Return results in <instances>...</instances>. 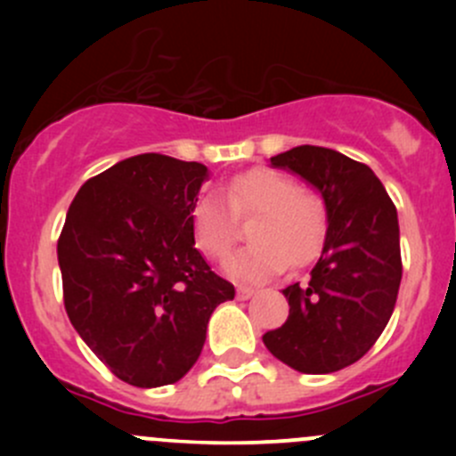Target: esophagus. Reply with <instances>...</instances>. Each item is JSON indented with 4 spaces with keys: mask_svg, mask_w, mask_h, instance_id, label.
Masks as SVG:
<instances>
[{
    "mask_svg": "<svg viewBox=\"0 0 456 456\" xmlns=\"http://www.w3.org/2000/svg\"><path fill=\"white\" fill-rule=\"evenodd\" d=\"M236 296H238V300H249L251 296H256V289H251V287H238Z\"/></svg>",
    "mask_w": 456,
    "mask_h": 456,
    "instance_id": "1",
    "label": "esophagus"
}]
</instances>
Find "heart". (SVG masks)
Here are the masks:
<instances>
[{
  "label": "heart",
  "instance_id": "obj_1",
  "mask_svg": "<svg viewBox=\"0 0 456 456\" xmlns=\"http://www.w3.org/2000/svg\"><path fill=\"white\" fill-rule=\"evenodd\" d=\"M223 198L207 194L191 209V229L199 247L223 260L236 245L240 223L254 218L251 245L224 265L229 275L245 282H262L293 266L306 265L326 236V207L317 194L300 190L287 174L254 167L224 185Z\"/></svg>",
  "mask_w": 456,
  "mask_h": 456
}]
</instances>
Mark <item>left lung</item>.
Returning a JSON list of instances; mask_svg holds the SVG:
<instances>
[{"label": "left lung", "mask_w": 456, "mask_h": 456, "mask_svg": "<svg viewBox=\"0 0 456 456\" xmlns=\"http://www.w3.org/2000/svg\"><path fill=\"white\" fill-rule=\"evenodd\" d=\"M271 165L320 191L329 229L309 282L282 291L287 322L262 342L306 375L342 370L370 351L393 315L402 282L397 209L369 165L329 147H293Z\"/></svg>", "instance_id": "1"}]
</instances>
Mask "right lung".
<instances>
[{"label":"right lung","instance_id":"right-lung-1","mask_svg":"<svg viewBox=\"0 0 456 456\" xmlns=\"http://www.w3.org/2000/svg\"><path fill=\"white\" fill-rule=\"evenodd\" d=\"M202 163L139 154L84 183L57 242L72 326L118 379L174 384L199 360L233 284L194 245Z\"/></svg>","mask_w":456,"mask_h":456}]
</instances>
